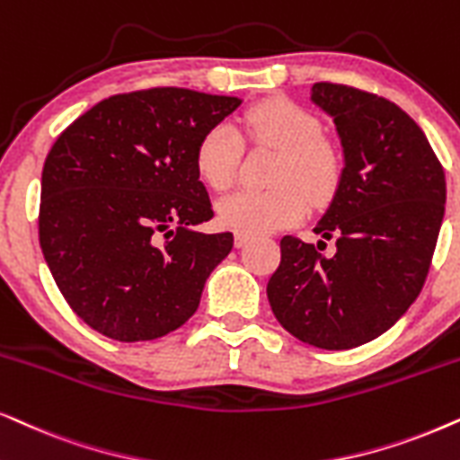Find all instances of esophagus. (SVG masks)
<instances>
[{
	"instance_id": "34e87169",
	"label": "esophagus",
	"mask_w": 460,
	"mask_h": 460,
	"mask_svg": "<svg viewBox=\"0 0 460 460\" xmlns=\"http://www.w3.org/2000/svg\"><path fill=\"white\" fill-rule=\"evenodd\" d=\"M249 241H252V236H249V234H241V232H236V234H234V247L236 249L244 247V244H247Z\"/></svg>"
}]
</instances>
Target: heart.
Segmentation results:
<instances>
[{
    "label": "heart",
    "instance_id": "heart-1",
    "mask_svg": "<svg viewBox=\"0 0 460 460\" xmlns=\"http://www.w3.org/2000/svg\"><path fill=\"white\" fill-rule=\"evenodd\" d=\"M249 139L279 150L270 190H236L217 202L226 228L241 234H266L300 222L314 205L330 200L338 186L340 160L321 135V124L306 110L285 99L266 101L243 116ZM241 139L230 124H216L196 147V171L211 188L226 190L241 163Z\"/></svg>",
    "mask_w": 460,
    "mask_h": 460
}]
</instances>
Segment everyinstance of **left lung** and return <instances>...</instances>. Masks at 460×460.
I'll list each match as a JSON object with an SVG mask.
<instances>
[{
	"label": "left lung",
	"mask_w": 460,
	"mask_h": 460,
	"mask_svg": "<svg viewBox=\"0 0 460 460\" xmlns=\"http://www.w3.org/2000/svg\"><path fill=\"white\" fill-rule=\"evenodd\" d=\"M310 103L333 120L342 171L314 226L317 244L283 236L266 294L302 342L355 349L391 330L419 297L444 219L446 179L425 133L389 99L319 82ZM337 238L323 256L321 243Z\"/></svg>",
	"instance_id": "left-lung-1"
}]
</instances>
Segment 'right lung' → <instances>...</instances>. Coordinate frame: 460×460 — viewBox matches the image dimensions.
Returning a JSON list of instances; mask_svg holds the SVG:
<instances>
[{
  "label": "right lung",
  "instance_id": "obj_1",
  "mask_svg": "<svg viewBox=\"0 0 460 460\" xmlns=\"http://www.w3.org/2000/svg\"><path fill=\"white\" fill-rule=\"evenodd\" d=\"M243 99L188 88L116 94L55 141L41 171L40 244L61 294L93 330L120 342L156 340L200 304L232 252L196 171L202 135Z\"/></svg>",
  "mask_w": 460,
  "mask_h": 460
}]
</instances>
